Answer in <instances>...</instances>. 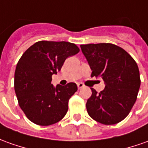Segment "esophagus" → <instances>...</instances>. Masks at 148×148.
<instances>
[{
  "label": "esophagus",
  "instance_id": "obj_1",
  "mask_svg": "<svg viewBox=\"0 0 148 148\" xmlns=\"http://www.w3.org/2000/svg\"><path fill=\"white\" fill-rule=\"evenodd\" d=\"M77 86H78V88H82L84 87V84L82 83H77Z\"/></svg>",
  "mask_w": 148,
  "mask_h": 148
}]
</instances>
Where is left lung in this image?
I'll return each mask as SVG.
<instances>
[{
  "label": "left lung",
  "instance_id": "obj_1",
  "mask_svg": "<svg viewBox=\"0 0 148 148\" xmlns=\"http://www.w3.org/2000/svg\"><path fill=\"white\" fill-rule=\"evenodd\" d=\"M92 70V77H101L105 88L97 93L92 88L86 109L92 119L114 125L129 114L140 87L138 65L123 48L112 43L80 45Z\"/></svg>",
  "mask_w": 148,
  "mask_h": 148
}]
</instances>
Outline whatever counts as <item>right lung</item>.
Returning a JSON list of instances; mask_svg holds the SVG:
<instances>
[{"instance_id": "obj_1", "label": "right lung", "mask_w": 148, "mask_h": 148, "mask_svg": "<svg viewBox=\"0 0 148 148\" xmlns=\"http://www.w3.org/2000/svg\"><path fill=\"white\" fill-rule=\"evenodd\" d=\"M79 51L76 44L68 42L39 41L21 56L14 74V89L19 106L29 121L49 126L66 115L77 85L71 82L55 87L51 77L60 71L68 57Z\"/></svg>"}]
</instances>
